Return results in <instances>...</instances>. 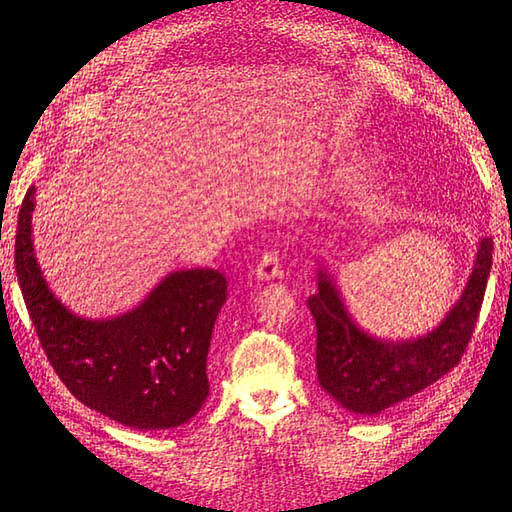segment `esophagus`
Wrapping results in <instances>:
<instances>
[{
    "mask_svg": "<svg viewBox=\"0 0 512 512\" xmlns=\"http://www.w3.org/2000/svg\"><path fill=\"white\" fill-rule=\"evenodd\" d=\"M281 275H284V270H281V259L277 255V250L275 253H266L262 257V262L255 268V277L259 281H275L281 279Z\"/></svg>",
    "mask_w": 512,
    "mask_h": 512,
    "instance_id": "esophagus-1",
    "label": "esophagus"
}]
</instances>
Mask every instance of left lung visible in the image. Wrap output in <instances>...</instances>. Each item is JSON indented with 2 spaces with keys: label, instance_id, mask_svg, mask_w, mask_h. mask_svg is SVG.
Masks as SVG:
<instances>
[{
  "label": "left lung",
  "instance_id": "obj_1",
  "mask_svg": "<svg viewBox=\"0 0 512 512\" xmlns=\"http://www.w3.org/2000/svg\"><path fill=\"white\" fill-rule=\"evenodd\" d=\"M493 239L475 244L469 279L460 299L438 325L409 339H380L361 328L350 312L339 277L323 262L317 270V292L308 308L317 323V378L339 405L356 416H380L420 394L460 361L475 330L488 273Z\"/></svg>",
  "mask_w": 512,
  "mask_h": 512
}]
</instances>
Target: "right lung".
Here are the masks:
<instances>
[{
    "mask_svg": "<svg viewBox=\"0 0 512 512\" xmlns=\"http://www.w3.org/2000/svg\"><path fill=\"white\" fill-rule=\"evenodd\" d=\"M35 187L19 211L15 268L32 325L54 372L85 407L140 431L189 422L209 396L211 334L226 303L213 268L173 270L132 310L105 319L54 297L32 244Z\"/></svg>",
    "mask_w": 512,
    "mask_h": 512,
    "instance_id": "1",
    "label": "right lung"
}]
</instances>
